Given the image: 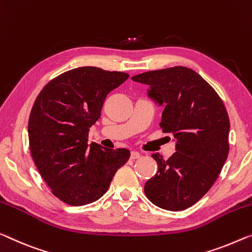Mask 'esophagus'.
Here are the masks:
<instances>
[{
	"mask_svg": "<svg viewBox=\"0 0 252 252\" xmlns=\"http://www.w3.org/2000/svg\"><path fill=\"white\" fill-rule=\"evenodd\" d=\"M141 158V154H139L138 152H136V151H131L130 152V158L131 160H135V158Z\"/></svg>",
	"mask_w": 252,
	"mask_h": 252,
	"instance_id": "esophagus-1",
	"label": "esophagus"
}]
</instances>
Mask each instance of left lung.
I'll return each instance as SVG.
<instances>
[{
	"instance_id": "8db88e82",
	"label": "left lung",
	"mask_w": 252,
	"mask_h": 252,
	"mask_svg": "<svg viewBox=\"0 0 252 252\" xmlns=\"http://www.w3.org/2000/svg\"><path fill=\"white\" fill-rule=\"evenodd\" d=\"M131 80L148 84L150 98L164 104L160 127L176 141V152L168 160L152 154L158 172L146 181L144 192L158 207L184 211L210 190L226 161L230 121L225 106L188 67L150 71Z\"/></svg>"
}]
</instances>
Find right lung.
I'll return each instance as SVG.
<instances>
[{
  "mask_svg": "<svg viewBox=\"0 0 252 252\" xmlns=\"http://www.w3.org/2000/svg\"><path fill=\"white\" fill-rule=\"evenodd\" d=\"M128 77L94 66L73 68L49 81L34 100L28 123L30 153L42 179L65 204L98 200L128 161V150L88 143L107 94Z\"/></svg>",
  "mask_w": 252,
  "mask_h": 252,
  "instance_id": "obj_1",
  "label": "right lung"
}]
</instances>
